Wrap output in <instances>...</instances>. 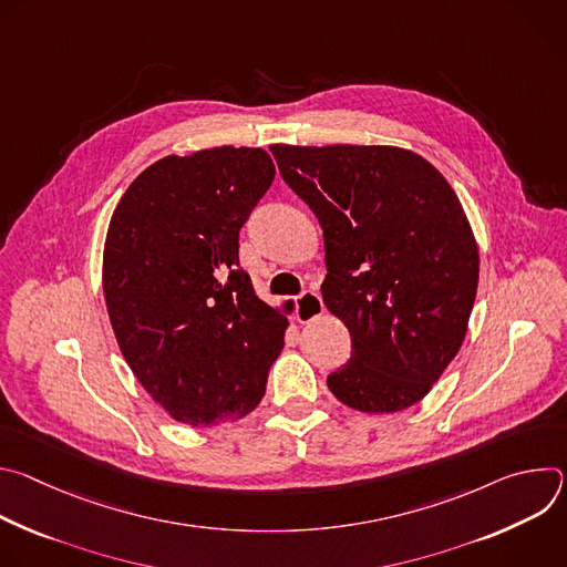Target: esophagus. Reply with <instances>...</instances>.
<instances>
[{"label":"esophagus","mask_w":567,"mask_h":567,"mask_svg":"<svg viewBox=\"0 0 567 567\" xmlns=\"http://www.w3.org/2000/svg\"><path fill=\"white\" fill-rule=\"evenodd\" d=\"M326 305H322V298L316 291H302L296 300V318L298 322H311L316 320Z\"/></svg>","instance_id":"esophagus-1"}]
</instances>
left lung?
I'll return each mask as SVG.
<instances>
[{
  "label": "left lung",
  "mask_w": 567,
  "mask_h": 567,
  "mask_svg": "<svg viewBox=\"0 0 567 567\" xmlns=\"http://www.w3.org/2000/svg\"><path fill=\"white\" fill-rule=\"evenodd\" d=\"M326 239L328 309L352 357L328 377L346 406L381 415L422 401L466 337L480 256L440 171L394 145L269 147Z\"/></svg>",
  "instance_id": "obj_1"
}]
</instances>
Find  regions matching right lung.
Returning a JSON list of instances; mask_svg holds the SVG:
<instances>
[{"label": "right lung", "mask_w": 567, "mask_h": 567, "mask_svg": "<svg viewBox=\"0 0 567 567\" xmlns=\"http://www.w3.org/2000/svg\"><path fill=\"white\" fill-rule=\"evenodd\" d=\"M276 175L262 147L217 145L147 166L123 193L103 249L116 343L175 422L249 415L285 346L287 318L239 269L237 235Z\"/></svg>", "instance_id": "1"}]
</instances>
